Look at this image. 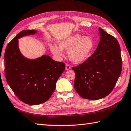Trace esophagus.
<instances>
[{"mask_svg": "<svg viewBox=\"0 0 131 131\" xmlns=\"http://www.w3.org/2000/svg\"><path fill=\"white\" fill-rule=\"evenodd\" d=\"M70 69H71L70 65H69V64L66 63V66H65V69H66V70H69Z\"/></svg>", "mask_w": 131, "mask_h": 131, "instance_id": "obj_1", "label": "esophagus"}]
</instances>
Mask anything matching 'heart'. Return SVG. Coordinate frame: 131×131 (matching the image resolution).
<instances>
[{
	"label": "heart",
	"instance_id": "obj_1",
	"mask_svg": "<svg viewBox=\"0 0 131 131\" xmlns=\"http://www.w3.org/2000/svg\"><path fill=\"white\" fill-rule=\"evenodd\" d=\"M94 47L93 39L88 36L74 34L61 40L58 47L56 45L49 46L51 52L55 57L60 59L63 56V50H68L69 58L74 63H82L91 56Z\"/></svg>",
	"mask_w": 131,
	"mask_h": 131
}]
</instances>
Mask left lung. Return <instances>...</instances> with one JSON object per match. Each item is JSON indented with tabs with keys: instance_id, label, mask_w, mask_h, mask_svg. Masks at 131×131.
Segmentation results:
<instances>
[{
	"instance_id": "1",
	"label": "left lung",
	"mask_w": 131,
	"mask_h": 131,
	"mask_svg": "<svg viewBox=\"0 0 131 131\" xmlns=\"http://www.w3.org/2000/svg\"><path fill=\"white\" fill-rule=\"evenodd\" d=\"M101 37L95 52L77 67L74 89L83 98L98 100L113 90L122 72L121 50L117 40L101 28Z\"/></svg>"
}]
</instances>
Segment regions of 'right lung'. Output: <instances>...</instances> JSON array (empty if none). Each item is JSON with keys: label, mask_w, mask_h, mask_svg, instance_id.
<instances>
[{"label": "right lung", "mask_w": 131, "mask_h": 131, "mask_svg": "<svg viewBox=\"0 0 131 131\" xmlns=\"http://www.w3.org/2000/svg\"><path fill=\"white\" fill-rule=\"evenodd\" d=\"M37 32L35 30L20 32L8 43L4 53L7 83L20 101L29 105L43 103L50 98L65 69L63 63L57 62L49 56L29 59L20 52L19 38Z\"/></svg>", "instance_id": "right-lung-1"}]
</instances>
